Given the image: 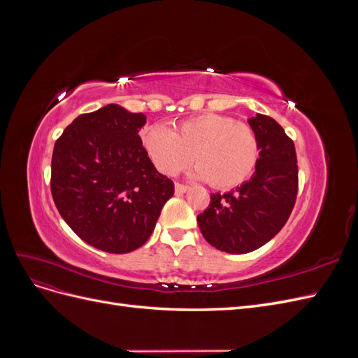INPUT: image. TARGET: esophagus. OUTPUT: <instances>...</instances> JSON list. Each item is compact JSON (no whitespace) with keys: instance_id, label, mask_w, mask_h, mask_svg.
I'll use <instances>...</instances> for the list:
<instances>
[{"instance_id":"1","label":"esophagus","mask_w":358,"mask_h":358,"mask_svg":"<svg viewBox=\"0 0 358 358\" xmlns=\"http://www.w3.org/2000/svg\"><path fill=\"white\" fill-rule=\"evenodd\" d=\"M175 189H176V194H183V192H187V191L189 189V187L183 185V183L176 182V183H175Z\"/></svg>"}]
</instances>
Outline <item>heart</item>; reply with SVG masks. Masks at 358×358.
<instances>
[{"label": "heart", "mask_w": 358, "mask_h": 358, "mask_svg": "<svg viewBox=\"0 0 358 358\" xmlns=\"http://www.w3.org/2000/svg\"><path fill=\"white\" fill-rule=\"evenodd\" d=\"M142 143L157 170L167 176L187 169L194 157L197 176L216 189L242 185L259 159V140L252 125L213 113L185 119L175 131L150 125Z\"/></svg>", "instance_id": "b5f03b06"}]
</instances>
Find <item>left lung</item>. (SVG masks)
<instances>
[{"label": "left lung", "instance_id": "obj_1", "mask_svg": "<svg viewBox=\"0 0 358 358\" xmlns=\"http://www.w3.org/2000/svg\"><path fill=\"white\" fill-rule=\"evenodd\" d=\"M249 125L258 134L259 159L254 176L225 194H210L197 216L200 231L213 248L246 254L275 237L288 221L299 191L294 142L273 117L257 113Z\"/></svg>", "mask_w": 358, "mask_h": 358}]
</instances>
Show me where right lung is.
I'll use <instances>...</instances> for the list:
<instances>
[{
	"mask_svg": "<svg viewBox=\"0 0 358 358\" xmlns=\"http://www.w3.org/2000/svg\"><path fill=\"white\" fill-rule=\"evenodd\" d=\"M145 122L143 113L107 104L76 117L53 148L57 209L82 241L104 252L127 254L145 245L175 192L142 145Z\"/></svg>",
	"mask_w": 358,
	"mask_h": 358,
	"instance_id": "add662e5",
	"label": "right lung"
}]
</instances>
